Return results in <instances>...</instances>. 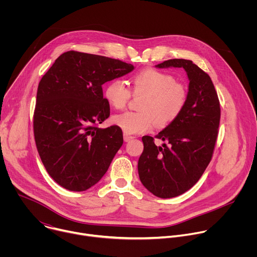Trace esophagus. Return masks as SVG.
I'll return each mask as SVG.
<instances>
[{"label": "esophagus", "instance_id": "obj_1", "mask_svg": "<svg viewBox=\"0 0 257 257\" xmlns=\"http://www.w3.org/2000/svg\"><path fill=\"white\" fill-rule=\"evenodd\" d=\"M124 141H126V142H128V141H130V140H132L133 139V136H130V135H128V134H124Z\"/></svg>", "mask_w": 257, "mask_h": 257}]
</instances>
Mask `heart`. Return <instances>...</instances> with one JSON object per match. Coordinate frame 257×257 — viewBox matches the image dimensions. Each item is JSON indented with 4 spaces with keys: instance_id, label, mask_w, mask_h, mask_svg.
<instances>
[{
    "instance_id": "1",
    "label": "heart",
    "mask_w": 257,
    "mask_h": 257,
    "mask_svg": "<svg viewBox=\"0 0 257 257\" xmlns=\"http://www.w3.org/2000/svg\"><path fill=\"white\" fill-rule=\"evenodd\" d=\"M133 94L145 95L140 105L141 112H125L113 117L115 125L125 134H140L153 131L157 124L167 126L176 121L187 103L186 86L177 82L171 73L148 68L130 78ZM103 96L107 103L117 109L124 108L131 98V91L124 81L114 79L106 83Z\"/></svg>"
}]
</instances>
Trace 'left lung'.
I'll use <instances>...</instances> for the list:
<instances>
[{"label": "left lung", "instance_id": "8db88e82", "mask_svg": "<svg viewBox=\"0 0 257 257\" xmlns=\"http://www.w3.org/2000/svg\"><path fill=\"white\" fill-rule=\"evenodd\" d=\"M156 67L184 68L189 79L187 103L180 117L156 138L143 136L138 174L143 186L160 198L179 196L193 187L211 161L221 106L207 73L190 60L172 59Z\"/></svg>", "mask_w": 257, "mask_h": 257}]
</instances>
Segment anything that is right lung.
Returning a JSON list of instances; mask_svg holds the SVG:
<instances>
[{"label": "right lung", "mask_w": 257, "mask_h": 257, "mask_svg": "<svg viewBox=\"0 0 257 257\" xmlns=\"http://www.w3.org/2000/svg\"><path fill=\"white\" fill-rule=\"evenodd\" d=\"M133 69L120 60L69 51L40 81L34 140L47 172L65 189L85 191L96 184L122 146L120 127L98 128L109 116L101 86Z\"/></svg>", "instance_id": "1"}]
</instances>
